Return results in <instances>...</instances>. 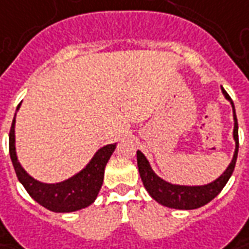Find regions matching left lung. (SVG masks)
Masks as SVG:
<instances>
[{
	"label": "left lung",
	"mask_w": 249,
	"mask_h": 249,
	"mask_svg": "<svg viewBox=\"0 0 249 249\" xmlns=\"http://www.w3.org/2000/svg\"><path fill=\"white\" fill-rule=\"evenodd\" d=\"M222 92H223L225 98L233 106V117H234L233 136L236 141V151H234V156H233L230 165L216 180H213L212 183L205 184V186H178V184L168 183L153 172L150 164L146 160V157L143 156V153L139 150L136 151L138 168H139V174H141L143 186L146 187V190L149 192L151 197L157 202H160L161 205L168 207V208H175V210L200 208L202 205L212 201L222 192V189L225 187V184L227 183V180L230 179V176L233 174L234 167H236L237 153H238V124H237L236 110H234V105H233L231 99L223 88H222Z\"/></svg>",
	"instance_id": "8db88e82"
}]
</instances>
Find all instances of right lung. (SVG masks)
<instances>
[{
    "label": "right lung",
    "instance_id": "right-lung-1",
    "mask_svg": "<svg viewBox=\"0 0 249 249\" xmlns=\"http://www.w3.org/2000/svg\"><path fill=\"white\" fill-rule=\"evenodd\" d=\"M19 106L16 110H19ZM114 149L116 144H107L102 147L80 174L65 182L53 184L41 183L33 179L18 161L15 150V117L9 131V154L19 182L24 186L31 198L53 212H74L88 207L95 201L103 183L105 168Z\"/></svg>",
    "mask_w": 249,
    "mask_h": 249
}]
</instances>
